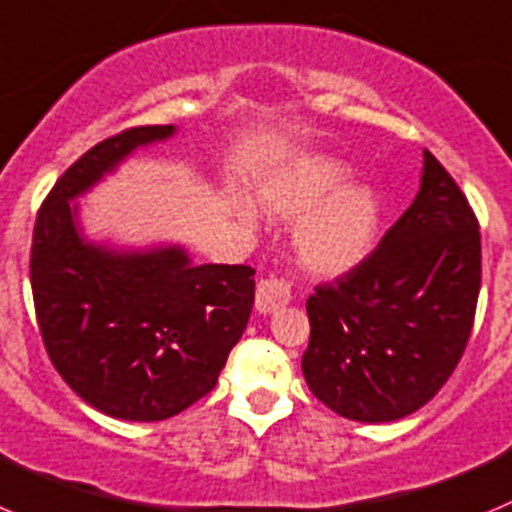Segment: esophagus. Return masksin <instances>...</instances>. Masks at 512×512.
Here are the masks:
<instances>
[{"instance_id":"1","label":"esophagus","mask_w":512,"mask_h":512,"mask_svg":"<svg viewBox=\"0 0 512 512\" xmlns=\"http://www.w3.org/2000/svg\"><path fill=\"white\" fill-rule=\"evenodd\" d=\"M290 303V288L285 280L280 278H262L257 283V298L255 306L260 313H273L275 308Z\"/></svg>"}]
</instances>
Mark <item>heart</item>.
<instances>
[{
    "label": "heart",
    "mask_w": 512,
    "mask_h": 512,
    "mask_svg": "<svg viewBox=\"0 0 512 512\" xmlns=\"http://www.w3.org/2000/svg\"><path fill=\"white\" fill-rule=\"evenodd\" d=\"M347 183V165L313 155L278 170L260 191L270 214L296 222V252L313 273H344L365 260L375 245L380 204L370 188ZM237 214L245 224L257 222L247 201L237 206Z\"/></svg>",
    "instance_id": "heart-1"
}]
</instances>
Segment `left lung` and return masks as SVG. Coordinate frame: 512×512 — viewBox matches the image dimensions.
<instances>
[{"label":"left lung","instance_id":"8db88e82","mask_svg":"<svg viewBox=\"0 0 512 512\" xmlns=\"http://www.w3.org/2000/svg\"><path fill=\"white\" fill-rule=\"evenodd\" d=\"M480 283V222L426 150L408 211L365 260L308 296L301 367L311 393L352 421L411 416L459 365Z\"/></svg>","mask_w":512,"mask_h":512}]
</instances>
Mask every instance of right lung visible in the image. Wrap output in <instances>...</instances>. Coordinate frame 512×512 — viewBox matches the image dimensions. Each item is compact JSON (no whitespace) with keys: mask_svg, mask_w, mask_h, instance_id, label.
<instances>
[{"mask_svg":"<svg viewBox=\"0 0 512 512\" xmlns=\"http://www.w3.org/2000/svg\"><path fill=\"white\" fill-rule=\"evenodd\" d=\"M170 135V124H145L86 150L50 188L32 232L45 352L78 398L124 421H163L211 393L255 303L250 265H191L178 247L112 255L78 237L71 199Z\"/></svg>","mask_w":512,"mask_h":512,"instance_id":"add662e5","label":"right lung"}]
</instances>
